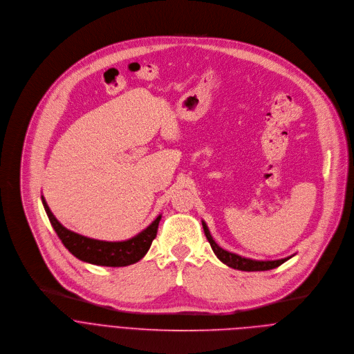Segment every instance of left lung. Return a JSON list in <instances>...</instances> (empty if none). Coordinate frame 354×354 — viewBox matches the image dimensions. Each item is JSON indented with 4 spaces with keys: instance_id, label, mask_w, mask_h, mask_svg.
Here are the masks:
<instances>
[{
    "instance_id": "obj_1",
    "label": "left lung",
    "mask_w": 354,
    "mask_h": 354,
    "mask_svg": "<svg viewBox=\"0 0 354 354\" xmlns=\"http://www.w3.org/2000/svg\"><path fill=\"white\" fill-rule=\"evenodd\" d=\"M202 227H203V232H205V236L212 247V250H214V252L216 254V257L226 265H229L230 268H234V269H240V270H269V269H273V268H277L279 265L283 263L285 261H288L289 258L292 257H288V258H283V259H274V261H257V259H251V258H244L241 255H237V254H233V252H229L223 248H221L215 240L212 239L209 230H207V226L205 225V222H202Z\"/></svg>"
}]
</instances>
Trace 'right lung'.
<instances>
[{"label": "right lung", "instance_id": "1", "mask_svg": "<svg viewBox=\"0 0 354 354\" xmlns=\"http://www.w3.org/2000/svg\"><path fill=\"white\" fill-rule=\"evenodd\" d=\"M43 206L46 214L50 219L53 229L59 237L61 243L65 248L84 262H89L93 265L102 266H127L131 263L142 259L148 252L152 241L156 239L158 227L162 216H158L152 225H149L144 232H140L138 236L125 240V241H102L95 239H88L85 236L77 234L65 229L51 214L47 202L41 196Z\"/></svg>", "mask_w": 354, "mask_h": 354}]
</instances>
